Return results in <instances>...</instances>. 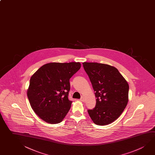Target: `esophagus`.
I'll use <instances>...</instances> for the list:
<instances>
[{
    "label": "esophagus",
    "mask_w": 155,
    "mask_h": 155,
    "mask_svg": "<svg viewBox=\"0 0 155 155\" xmlns=\"http://www.w3.org/2000/svg\"><path fill=\"white\" fill-rule=\"evenodd\" d=\"M80 100L82 101V102H84L85 101V98H84V97H81V99H80Z\"/></svg>",
    "instance_id": "34e87169"
}]
</instances>
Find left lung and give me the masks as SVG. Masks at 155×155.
<instances>
[{"mask_svg":"<svg viewBox=\"0 0 155 155\" xmlns=\"http://www.w3.org/2000/svg\"><path fill=\"white\" fill-rule=\"evenodd\" d=\"M96 98L95 108L87 112L96 125L111 124L120 116L128 101L127 81L114 66L97 63H83Z\"/></svg>","mask_w":155,"mask_h":155,"instance_id":"8db88e82","label":"left lung"}]
</instances>
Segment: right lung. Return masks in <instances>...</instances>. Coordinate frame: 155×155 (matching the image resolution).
<instances>
[{"instance_id": "1", "label": "right lung", "mask_w": 155, "mask_h": 155, "mask_svg": "<svg viewBox=\"0 0 155 155\" xmlns=\"http://www.w3.org/2000/svg\"><path fill=\"white\" fill-rule=\"evenodd\" d=\"M81 67L79 62L47 63L31 77L28 98L33 110L43 121L55 124L64 119L72 103L68 98L69 81Z\"/></svg>"}]
</instances>
